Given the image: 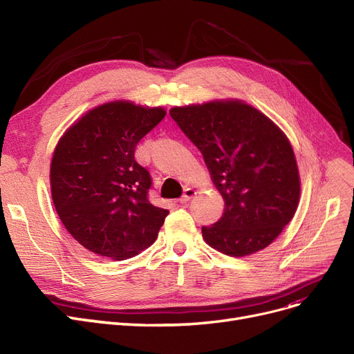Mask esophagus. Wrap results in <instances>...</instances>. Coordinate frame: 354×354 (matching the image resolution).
<instances>
[{"label":"esophagus","instance_id":"esophagus-1","mask_svg":"<svg viewBox=\"0 0 354 354\" xmlns=\"http://www.w3.org/2000/svg\"><path fill=\"white\" fill-rule=\"evenodd\" d=\"M196 195V191L195 189H192V188H187L183 191V195L179 198V202L180 203H187L191 198H194Z\"/></svg>","mask_w":354,"mask_h":354}]
</instances>
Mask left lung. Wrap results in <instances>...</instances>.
<instances>
[{
	"label": "left lung",
	"instance_id": "left-lung-1",
	"mask_svg": "<svg viewBox=\"0 0 354 354\" xmlns=\"http://www.w3.org/2000/svg\"><path fill=\"white\" fill-rule=\"evenodd\" d=\"M169 115L201 151L225 201L221 219L202 227L207 244L231 257L268 247L300 199L299 167L287 136L239 100L174 107Z\"/></svg>",
	"mask_w": 354,
	"mask_h": 354
}]
</instances>
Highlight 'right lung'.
<instances>
[{
  "mask_svg": "<svg viewBox=\"0 0 354 354\" xmlns=\"http://www.w3.org/2000/svg\"><path fill=\"white\" fill-rule=\"evenodd\" d=\"M165 115L162 107L110 102L87 111L55 146L54 207L88 251L120 261L155 243L169 211L149 201L152 178L135 160V149Z\"/></svg>",
  "mask_w": 354,
  "mask_h": 354,
  "instance_id": "add662e5",
  "label": "right lung"
}]
</instances>
